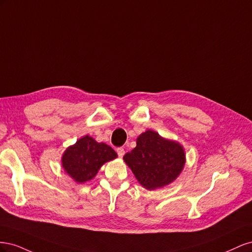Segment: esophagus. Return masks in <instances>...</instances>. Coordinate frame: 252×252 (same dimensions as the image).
<instances>
[{
	"mask_svg": "<svg viewBox=\"0 0 252 252\" xmlns=\"http://www.w3.org/2000/svg\"><path fill=\"white\" fill-rule=\"evenodd\" d=\"M117 152H118V156H119L120 158H123L124 155H125L124 148H118V149H117Z\"/></svg>",
	"mask_w": 252,
	"mask_h": 252,
	"instance_id": "1",
	"label": "esophagus"
}]
</instances>
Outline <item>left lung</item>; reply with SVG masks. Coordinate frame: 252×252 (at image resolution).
Here are the masks:
<instances>
[{"label":"left lung","mask_w":252,"mask_h":252,"mask_svg":"<svg viewBox=\"0 0 252 252\" xmlns=\"http://www.w3.org/2000/svg\"><path fill=\"white\" fill-rule=\"evenodd\" d=\"M135 179L147 190L171 184L186 163L185 150L177 142L146 130L136 139V146L123 158Z\"/></svg>","instance_id":"obj_1"}]
</instances>
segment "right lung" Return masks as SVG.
Masks as SVG:
<instances>
[{
    "label": "right lung",
    "instance_id": "right-lung-1",
    "mask_svg": "<svg viewBox=\"0 0 252 252\" xmlns=\"http://www.w3.org/2000/svg\"><path fill=\"white\" fill-rule=\"evenodd\" d=\"M117 157V152L107 144L84 135L66 148L61 162L64 171L78 184H83L93 180L105 163Z\"/></svg>",
    "mask_w": 252,
    "mask_h": 252
}]
</instances>
